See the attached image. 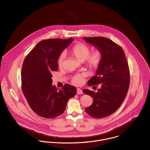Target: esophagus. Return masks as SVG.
I'll return each instance as SVG.
<instances>
[{
    "label": "esophagus",
    "instance_id": "obj_1",
    "mask_svg": "<svg viewBox=\"0 0 150 150\" xmlns=\"http://www.w3.org/2000/svg\"><path fill=\"white\" fill-rule=\"evenodd\" d=\"M82 90L80 88H77V94H81L82 93Z\"/></svg>",
    "mask_w": 150,
    "mask_h": 150
}]
</instances>
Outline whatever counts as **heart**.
I'll list each match as a JSON object with an SVG mask.
<instances>
[{
	"label": "heart",
	"mask_w": 150,
	"mask_h": 150,
	"mask_svg": "<svg viewBox=\"0 0 150 150\" xmlns=\"http://www.w3.org/2000/svg\"><path fill=\"white\" fill-rule=\"evenodd\" d=\"M71 53L80 61H83L85 64L91 69H96L101 65L103 54L101 50L95 49L91 52V47L83 43H77L72 48ZM65 59V54H61L58 59V65L59 67L63 65ZM86 74H78L74 75L72 78V82L76 85H82L84 82Z\"/></svg>",
	"instance_id": "obj_1"
}]
</instances>
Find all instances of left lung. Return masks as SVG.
I'll use <instances>...</instances> for the list:
<instances>
[{
	"label": "left lung",
	"mask_w": 150,
	"mask_h": 150,
	"mask_svg": "<svg viewBox=\"0 0 150 150\" xmlns=\"http://www.w3.org/2000/svg\"><path fill=\"white\" fill-rule=\"evenodd\" d=\"M83 39L103 54L96 75L88 82V86L99 85L101 88L97 92L83 90L93 99L92 105L85 108V112L93 118H103L114 113L124 101L130 82L129 66L121 46L111 39L104 37Z\"/></svg>",
	"instance_id": "left-lung-1"
}]
</instances>
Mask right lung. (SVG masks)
<instances>
[{
  "mask_svg": "<svg viewBox=\"0 0 150 150\" xmlns=\"http://www.w3.org/2000/svg\"><path fill=\"white\" fill-rule=\"evenodd\" d=\"M72 40H42L24 59L22 90L31 109L41 117L54 118L62 114L68 99L76 93V88L69 84H65L59 90L52 84L51 73L58 70V57Z\"/></svg>",
  "mask_w": 150,
  "mask_h": 150,
  "instance_id": "1",
  "label": "right lung"
}]
</instances>
